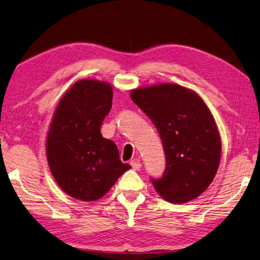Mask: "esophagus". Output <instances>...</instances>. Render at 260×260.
Returning <instances> with one entry per match:
<instances>
[{
	"label": "esophagus",
	"instance_id": "34e87169",
	"mask_svg": "<svg viewBox=\"0 0 260 260\" xmlns=\"http://www.w3.org/2000/svg\"><path fill=\"white\" fill-rule=\"evenodd\" d=\"M131 166L133 167V170L139 171L141 169V162L138 159H133V160H131Z\"/></svg>",
	"mask_w": 260,
	"mask_h": 260
}]
</instances>
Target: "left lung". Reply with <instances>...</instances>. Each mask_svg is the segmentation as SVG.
Instances as JSON below:
<instances>
[{
  "label": "left lung",
  "mask_w": 260,
  "mask_h": 260,
  "mask_svg": "<svg viewBox=\"0 0 260 260\" xmlns=\"http://www.w3.org/2000/svg\"><path fill=\"white\" fill-rule=\"evenodd\" d=\"M131 98L161 139L166 167L159 179H151L156 191L173 204L195 200L212 182L221 153L210 110L196 93L174 83L138 88Z\"/></svg>",
  "instance_id": "8db88e82"
}]
</instances>
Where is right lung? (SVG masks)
<instances>
[{
	"label": "right lung",
	"mask_w": 260,
	"mask_h": 260,
	"mask_svg": "<svg viewBox=\"0 0 260 260\" xmlns=\"http://www.w3.org/2000/svg\"><path fill=\"white\" fill-rule=\"evenodd\" d=\"M112 95L107 82L81 80L57 105L47 138L48 164L58 186L74 199H101L131 169L119 159L116 144L101 134Z\"/></svg>",
	"instance_id": "obj_1"
}]
</instances>
